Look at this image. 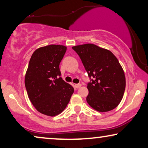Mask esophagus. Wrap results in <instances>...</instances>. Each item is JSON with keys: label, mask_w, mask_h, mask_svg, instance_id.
I'll list each match as a JSON object with an SVG mask.
<instances>
[{"label": "esophagus", "mask_w": 148, "mask_h": 148, "mask_svg": "<svg viewBox=\"0 0 148 148\" xmlns=\"http://www.w3.org/2000/svg\"><path fill=\"white\" fill-rule=\"evenodd\" d=\"M81 87H82V84H75V88L76 89H78V88H80Z\"/></svg>", "instance_id": "obj_1"}]
</instances>
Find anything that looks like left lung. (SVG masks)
<instances>
[{"mask_svg":"<svg viewBox=\"0 0 148 148\" xmlns=\"http://www.w3.org/2000/svg\"><path fill=\"white\" fill-rule=\"evenodd\" d=\"M72 48L80 57L91 79L87 86L88 104L102 112L116 108L122 100L126 86L124 71L116 56L110 50L93 44Z\"/></svg>","mask_w":148,"mask_h":148,"instance_id":"8db88e82","label":"left lung"}]
</instances>
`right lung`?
Listing matches in <instances>:
<instances>
[{
  "mask_svg": "<svg viewBox=\"0 0 148 148\" xmlns=\"http://www.w3.org/2000/svg\"><path fill=\"white\" fill-rule=\"evenodd\" d=\"M66 47L51 44L36 50L25 77L28 97L36 110L54 116L64 110L74 88L60 77L59 64Z\"/></svg>",
  "mask_w": 148,
  "mask_h": 148,
  "instance_id": "obj_1",
  "label": "right lung"
}]
</instances>
